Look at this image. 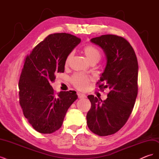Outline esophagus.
Instances as JSON below:
<instances>
[{
  "label": "esophagus",
  "instance_id": "34e87169",
  "mask_svg": "<svg viewBox=\"0 0 159 159\" xmlns=\"http://www.w3.org/2000/svg\"><path fill=\"white\" fill-rule=\"evenodd\" d=\"M78 98L80 99H83L86 98V95L84 93H78Z\"/></svg>",
  "mask_w": 159,
  "mask_h": 159
}]
</instances>
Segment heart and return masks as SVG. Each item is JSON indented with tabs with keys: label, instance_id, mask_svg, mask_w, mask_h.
I'll return each instance as SVG.
<instances>
[{
	"label": "heart",
	"instance_id": "heart-1",
	"mask_svg": "<svg viewBox=\"0 0 159 159\" xmlns=\"http://www.w3.org/2000/svg\"><path fill=\"white\" fill-rule=\"evenodd\" d=\"M83 52L85 56L87 57L88 61L91 63V62H98L101 57H102V52L98 48L93 45H88L84 47ZM73 54L70 53L66 57L65 61L66 64H68L70 61ZM90 78L88 75L82 74H75L71 78V82L76 88H78L81 90H84L88 88V85L89 83Z\"/></svg>",
	"mask_w": 159,
	"mask_h": 159
}]
</instances>
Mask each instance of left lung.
<instances>
[{
  "label": "left lung",
  "mask_w": 159,
  "mask_h": 159,
  "mask_svg": "<svg viewBox=\"0 0 159 159\" xmlns=\"http://www.w3.org/2000/svg\"><path fill=\"white\" fill-rule=\"evenodd\" d=\"M90 41L102 48L106 56L107 64L97 84L100 90L110 91L104 101L88 96L91 107L87 124L91 132L107 136L121 129L131 114L138 93V61L133 47L123 37L105 34ZM102 81L105 84H99Z\"/></svg>",
  "instance_id": "8db88e82"
}]
</instances>
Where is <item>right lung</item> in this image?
I'll use <instances>...</instances> for the list:
<instances>
[{
  "label": "right lung",
  "instance_id": "1",
  "mask_svg": "<svg viewBox=\"0 0 159 159\" xmlns=\"http://www.w3.org/2000/svg\"><path fill=\"white\" fill-rule=\"evenodd\" d=\"M81 39L66 33L48 36L26 57L18 82L23 114L36 131L50 134L62 125L68 108L78 98L75 91L56 93V74L64 72L66 57Z\"/></svg>",
  "mask_w": 159,
  "mask_h": 159
}]
</instances>
